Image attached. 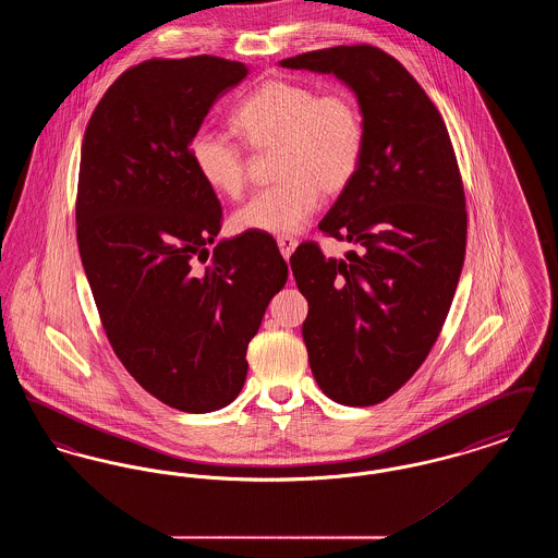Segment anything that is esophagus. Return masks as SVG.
Returning a JSON list of instances; mask_svg holds the SVG:
<instances>
[{
	"label": "esophagus",
	"mask_w": 558,
	"mask_h": 558,
	"mask_svg": "<svg viewBox=\"0 0 558 558\" xmlns=\"http://www.w3.org/2000/svg\"><path fill=\"white\" fill-rule=\"evenodd\" d=\"M296 244H299V240L294 239V236H278V248L284 255V259L291 257L292 251L296 248Z\"/></svg>",
	"instance_id": "34e87169"
}]
</instances>
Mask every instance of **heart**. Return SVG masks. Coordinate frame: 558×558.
Listing matches in <instances>:
<instances>
[{"label": "heart", "instance_id": "obj_1", "mask_svg": "<svg viewBox=\"0 0 558 558\" xmlns=\"http://www.w3.org/2000/svg\"><path fill=\"white\" fill-rule=\"evenodd\" d=\"M232 123L257 153H276V186L234 213L242 232L292 234L318 211L322 192L339 194L355 178L366 150V123L357 100L343 89L322 92L307 83L269 80L234 114ZM190 159L215 192L239 198L251 182L244 148L226 133L201 130Z\"/></svg>", "mask_w": 558, "mask_h": 558}]
</instances>
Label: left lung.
I'll use <instances>...</instances> for the list:
<instances>
[{
  "instance_id": "obj_1",
  "label": "left lung",
  "mask_w": 558,
  "mask_h": 558,
  "mask_svg": "<svg viewBox=\"0 0 558 558\" xmlns=\"http://www.w3.org/2000/svg\"><path fill=\"white\" fill-rule=\"evenodd\" d=\"M280 64L335 73L364 114L362 165L319 221L360 251L337 262L303 242L291 267L310 303L303 341L319 389L343 405H374L423 366L448 318L466 253L460 167L439 110L393 56L357 44Z\"/></svg>"
}]
</instances>
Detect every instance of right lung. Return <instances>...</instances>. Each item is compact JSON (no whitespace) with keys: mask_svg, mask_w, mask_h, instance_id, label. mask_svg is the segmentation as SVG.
Here are the masks:
<instances>
[{"mask_svg":"<svg viewBox=\"0 0 558 558\" xmlns=\"http://www.w3.org/2000/svg\"><path fill=\"white\" fill-rule=\"evenodd\" d=\"M244 77L209 53L144 60L108 87L81 146L77 244L108 343L144 391L190 414L236 399L246 347L289 278L264 236L207 248L223 213L190 142Z\"/></svg>","mask_w":558,"mask_h":558,"instance_id":"right-lung-1","label":"right lung"}]
</instances>
